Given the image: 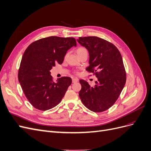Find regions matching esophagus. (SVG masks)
Masks as SVG:
<instances>
[{"label":"esophagus","instance_id":"esophagus-1","mask_svg":"<svg viewBox=\"0 0 151 151\" xmlns=\"http://www.w3.org/2000/svg\"><path fill=\"white\" fill-rule=\"evenodd\" d=\"M79 81V79H77V78H72V83H77V82Z\"/></svg>","mask_w":151,"mask_h":151}]
</instances>
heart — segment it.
<instances>
[{
	"instance_id": "heart-1",
	"label": "heart",
	"mask_w": 151,
	"mask_h": 151,
	"mask_svg": "<svg viewBox=\"0 0 151 151\" xmlns=\"http://www.w3.org/2000/svg\"><path fill=\"white\" fill-rule=\"evenodd\" d=\"M85 51H87L86 48H85L84 47H79V48H78L77 49L76 52H77V55H78V54H79V53H81L82 52H84ZM76 74H79V72H76Z\"/></svg>"
}]
</instances>
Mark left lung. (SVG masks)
Instances as JSON below:
<instances>
[{"label": "left lung", "mask_w": 151, "mask_h": 151, "mask_svg": "<svg viewBox=\"0 0 151 151\" xmlns=\"http://www.w3.org/2000/svg\"><path fill=\"white\" fill-rule=\"evenodd\" d=\"M77 42L89 52V66L86 70L98 78L93 87L84 80L79 81L81 101L91 111H106L116 102L126 83L121 54L113 44L97 36L79 37Z\"/></svg>", "instance_id": "obj_1"}]
</instances>
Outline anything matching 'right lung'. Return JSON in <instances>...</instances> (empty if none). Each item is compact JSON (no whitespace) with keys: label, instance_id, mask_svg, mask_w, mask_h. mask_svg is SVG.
I'll return each mask as SVG.
<instances>
[{"label":"right lung","instance_id":"obj_1","mask_svg":"<svg viewBox=\"0 0 151 151\" xmlns=\"http://www.w3.org/2000/svg\"><path fill=\"white\" fill-rule=\"evenodd\" d=\"M76 45L74 38L50 36L35 41L26 48L21 61L18 79L33 107L45 111L61 101L72 79L62 77L54 82L50 70L56 63L62 64L68 50Z\"/></svg>","mask_w":151,"mask_h":151}]
</instances>
